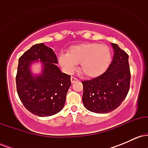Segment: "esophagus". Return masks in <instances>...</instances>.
Wrapping results in <instances>:
<instances>
[{"mask_svg": "<svg viewBox=\"0 0 148 148\" xmlns=\"http://www.w3.org/2000/svg\"><path fill=\"white\" fill-rule=\"evenodd\" d=\"M76 81H78L77 79L74 78V76H72V77H71V82H72V84H74V83L76 82Z\"/></svg>", "mask_w": 148, "mask_h": 148, "instance_id": "1", "label": "esophagus"}]
</instances>
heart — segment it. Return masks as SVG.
<instances>
[{
  "label": "heart",
  "mask_w": 148,
  "mask_h": 148,
  "mask_svg": "<svg viewBox=\"0 0 148 148\" xmlns=\"http://www.w3.org/2000/svg\"><path fill=\"white\" fill-rule=\"evenodd\" d=\"M112 55L109 47L104 44L87 42L69 47L67 53H61L59 63L64 70L72 73L80 63V69L88 77L100 76L108 68Z\"/></svg>",
  "instance_id": "obj_1"
}]
</instances>
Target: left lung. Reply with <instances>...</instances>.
Instances as JSON below:
<instances>
[{"label": "left lung", "instance_id": "1", "mask_svg": "<svg viewBox=\"0 0 148 148\" xmlns=\"http://www.w3.org/2000/svg\"><path fill=\"white\" fill-rule=\"evenodd\" d=\"M111 45L114 56L107 70L95 79L82 81V101L85 108L96 113H108L118 108L130 90L128 54L116 44Z\"/></svg>", "mask_w": 148, "mask_h": 148}]
</instances>
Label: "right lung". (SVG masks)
I'll list each match as a JSON object with an SVG mask.
<instances>
[{
	"label": "right lung",
	"instance_id": "right-lung-1",
	"mask_svg": "<svg viewBox=\"0 0 148 148\" xmlns=\"http://www.w3.org/2000/svg\"><path fill=\"white\" fill-rule=\"evenodd\" d=\"M40 62L42 72L33 74L30 66ZM52 49L43 43L33 45L18 59L16 90L25 108L33 114L48 117L60 112L71 86V76L61 72Z\"/></svg>",
	"mask_w": 148,
	"mask_h": 148
}]
</instances>
